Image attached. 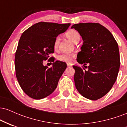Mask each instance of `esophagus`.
<instances>
[{
  "mask_svg": "<svg viewBox=\"0 0 127 127\" xmlns=\"http://www.w3.org/2000/svg\"><path fill=\"white\" fill-rule=\"evenodd\" d=\"M67 67H72V64H70V63H67Z\"/></svg>",
  "mask_w": 127,
  "mask_h": 127,
  "instance_id": "34e87169",
  "label": "esophagus"
}]
</instances>
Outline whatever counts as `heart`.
<instances>
[{"label":"heart","instance_id":"obj_1","mask_svg":"<svg viewBox=\"0 0 127 127\" xmlns=\"http://www.w3.org/2000/svg\"><path fill=\"white\" fill-rule=\"evenodd\" d=\"M65 36L68 39L73 43H76L79 41L80 40V34L76 30H70L66 32ZM60 42V39L59 37L55 39L54 42V48H57L59 46ZM75 57V54H63L62 55H60L58 57V59L61 62H63L65 63H70L73 61Z\"/></svg>","mask_w":127,"mask_h":127}]
</instances>
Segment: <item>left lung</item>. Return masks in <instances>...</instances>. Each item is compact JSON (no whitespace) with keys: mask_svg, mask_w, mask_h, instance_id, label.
Masks as SVG:
<instances>
[{"mask_svg":"<svg viewBox=\"0 0 127 127\" xmlns=\"http://www.w3.org/2000/svg\"><path fill=\"white\" fill-rule=\"evenodd\" d=\"M78 32L83 42L77 62L88 63V70L73 65L75 87L83 97L97 100L115 84L120 67L118 45L112 33L98 23H79L71 27ZM86 68V67H85Z\"/></svg>","mask_w":127,"mask_h":127,"instance_id":"left-lung-1","label":"left lung"}]
</instances>
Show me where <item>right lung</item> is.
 Segmentation results:
<instances>
[{
	"mask_svg": "<svg viewBox=\"0 0 127 127\" xmlns=\"http://www.w3.org/2000/svg\"><path fill=\"white\" fill-rule=\"evenodd\" d=\"M70 26V23L40 22L21 36L15 57L16 76L22 90L31 98L40 100L46 97L57 87L67 64L57 60L49 68L43 63L54 52L57 37Z\"/></svg>",
	"mask_w": 127,
	"mask_h": 127,
	"instance_id": "right-lung-1",
	"label": "right lung"
}]
</instances>
